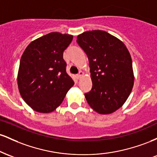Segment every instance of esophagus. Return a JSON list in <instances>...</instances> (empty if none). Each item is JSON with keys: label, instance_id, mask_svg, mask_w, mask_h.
<instances>
[{"label": "esophagus", "instance_id": "obj_1", "mask_svg": "<svg viewBox=\"0 0 157 157\" xmlns=\"http://www.w3.org/2000/svg\"><path fill=\"white\" fill-rule=\"evenodd\" d=\"M83 72H82V71H80V72H79V74L78 75H77V78L78 79H80V77H81V76H82V75H83Z\"/></svg>", "mask_w": 157, "mask_h": 157}]
</instances>
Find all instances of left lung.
<instances>
[{
	"label": "left lung",
	"mask_w": 157,
	"mask_h": 157,
	"mask_svg": "<svg viewBox=\"0 0 157 157\" xmlns=\"http://www.w3.org/2000/svg\"><path fill=\"white\" fill-rule=\"evenodd\" d=\"M77 43L89 61L92 89L85 94L92 109L109 114L126 101L134 86L132 60L125 44L101 30L83 32Z\"/></svg>",
	"instance_id": "1"
}]
</instances>
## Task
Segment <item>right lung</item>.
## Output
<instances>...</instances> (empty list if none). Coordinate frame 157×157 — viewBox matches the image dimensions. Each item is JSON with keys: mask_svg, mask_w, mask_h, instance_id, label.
<instances>
[{"mask_svg": "<svg viewBox=\"0 0 157 157\" xmlns=\"http://www.w3.org/2000/svg\"><path fill=\"white\" fill-rule=\"evenodd\" d=\"M72 39L71 35L52 32L34 40L23 52L17 75L19 91L37 112L55 111L75 84L63 59Z\"/></svg>", "mask_w": 157, "mask_h": 157, "instance_id": "right-lung-1", "label": "right lung"}]
</instances>
